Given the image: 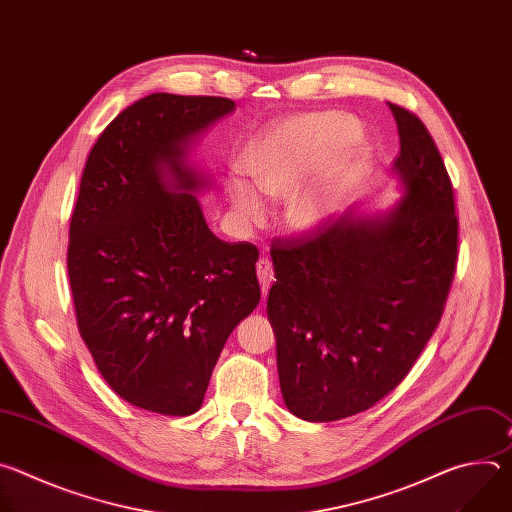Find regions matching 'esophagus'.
<instances>
[{
  "instance_id": "obj_1",
  "label": "esophagus",
  "mask_w": 512,
  "mask_h": 512,
  "mask_svg": "<svg viewBox=\"0 0 512 512\" xmlns=\"http://www.w3.org/2000/svg\"><path fill=\"white\" fill-rule=\"evenodd\" d=\"M257 277H259V283H261V291H263V298H267V291H269V285L273 281V265L267 257H261L257 261Z\"/></svg>"
}]
</instances>
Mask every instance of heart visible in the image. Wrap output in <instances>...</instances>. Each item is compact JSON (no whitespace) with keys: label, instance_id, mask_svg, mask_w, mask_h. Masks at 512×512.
Segmentation results:
<instances>
[{"label":"heart","instance_id":"b5f03b06","mask_svg":"<svg viewBox=\"0 0 512 512\" xmlns=\"http://www.w3.org/2000/svg\"><path fill=\"white\" fill-rule=\"evenodd\" d=\"M358 123L340 111L312 113L279 121L261 131L245 150L251 182L227 180V196L243 223L267 218L269 198L287 200V223L296 231H318L338 212L367 145L356 135Z\"/></svg>","mask_w":512,"mask_h":512}]
</instances>
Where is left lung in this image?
<instances>
[{
  "mask_svg": "<svg viewBox=\"0 0 512 512\" xmlns=\"http://www.w3.org/2000/svg\"><path fill=\"white\" fill-rule=\"evenodd\" d=\"M403 198L385 214L356 206L271 247L267 318L285 407L306 421L367 411L411 371L444 314L458 259L454 190L423 121L387 103Z\"/></svg>",
  "mask_w": 512,
  "mask_h": 512,
  "instance_id": "left-lung-1",
  "label": "left lung"
}]
</instances>
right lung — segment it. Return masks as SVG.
Wrapping results in <instances>:
<instances>
[{"instance_id":"right-lung-1","label":"right lung","mask_w":512,"mask_h":512,"mask_svg":"<svg viewBox=\"0 0 512 512\" xmlns=\"http://www.w3.org/2000/svg\"><path fill=\"white\" fill-rule=\"evenodd\" d=\"M235 111L225 97L154 93L121 111L89 154L68 233L79 332L127 403L200 409L214 364L261 300L259 251L208 229L192 141Z\"/></svg>"}]
</instances>
